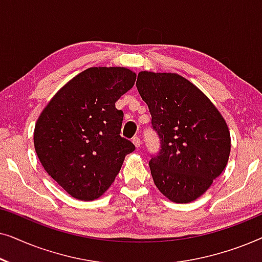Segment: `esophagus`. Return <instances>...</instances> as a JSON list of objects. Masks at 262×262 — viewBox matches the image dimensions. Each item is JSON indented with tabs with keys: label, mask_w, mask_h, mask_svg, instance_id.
I'll list each match as a JSON object with an SVG mask.
<instances>
[{
	"label": "esophagus",
	"mask_w": 262,
	"mask_h": 262,
	"mask_svg": "<svg viewBox=\"0 0 262 262\" xmlns=\"http://www.w3.org/2000/svg\"><path fill=\"white\" fill-rule=\"evenodd\" d=\"M132 143H134L136 148H139V146L142 145V139L139 137H134L132 138Z\"/></svg>",
	"instance_id": "1"
}]
</instances>
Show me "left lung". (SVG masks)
<instances>
[{
    "mask_svg": "<svg viewBox=\"0 0 262 262\" xmlns=\"http://www.w3.org/2000/svg\"><path fill=\"white\" fill-rule=\"evenodd\" d=\"M136 85L160 138V151L149 162L154 182L171 202H193L227 166L228 125L209 98L180 75L141 71Z\"/></svg>",
    "mask_w": 262,
    "mask_h": 262,
    "instance_id": "1",
    "label": "left lung"
}]
</instances>
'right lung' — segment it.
Returning a JSON list of instances; mask_svg holds the SVG:
<instances>
[{"label": "right lung", "mask_w": 262, "mask_h": 262, "mask_svg": "<svg viewBox=\"0 0 262 262\" xmlns=\"http://www.w3.org/2000/svg\"><path fill=\"white\" fill-rule=\"evenodd\" d=\"M135 81L126 68H89L60 88L38 118V159L74 198L89 202L102 195L136 149L120 136L124 113L116 108Z\"/></svg>", "instance_id": "obj_1"}]
</instances>
